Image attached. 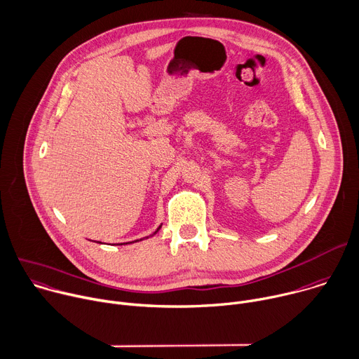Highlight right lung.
Listing matches in <instances>:
<instances>
[{
	"label": "right lung",
	"instance_id": "1",
	"mask_svg": "<svg viewBox=\"0 0 359 359\" xmlns=\"http://www.w3.org/2000/svg\"><path fill=\"white\" fill-rule=\"evenodd\" d=\"M160 228H161V226H160ZM160 228H158V229H160ZM158 229H157L154 233H157V232H158ZM147 238H149V236H147ZM134 242H137V241H134ZM121 245H123V243H121Z\"/></svg>",
	"mask_w": 359,
	"mask_h": 359
}]
</instances>
